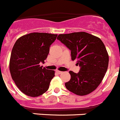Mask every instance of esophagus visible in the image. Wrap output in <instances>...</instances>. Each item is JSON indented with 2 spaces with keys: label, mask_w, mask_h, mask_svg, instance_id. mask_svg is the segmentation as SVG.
Returning a JSON list of instances; mask_svg holds the SVG:
<instances>
[{
  "label": "esophagus",
  "mask_w": 120,
  "mask_h": 120,
  "mask_svg": "<svg viewBox=\"0 0 120 120\" xmlns=\"http://www.w3.org/2000/svg\"><path fill=\"white\" fill-rule=\"evenodd\" d=\"M56 72H58V74H61V73H62V71H59V70H56Z\"/></svg>",
  "instance_id": "1"
}]
</instances>
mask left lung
Returning <instances> with one entry per match:
<instances>
[{"mask_svg": "<svg viewBox=\"0 0 120 120\" xmlns=\"http://www.w3.org/2000/svg\"><path fill=\"white\" fill-rule=\"evenodd\" d=\"M57 39L71 50V59L80 66L76 74L69 71L70 81L66 88L79 96L92 93L99 86L107 71L109 55L102 41L87 33H72L58 35Z\"/></svg>", "mask_w": 120, "mask_h": 120, "instance_id": "obj_1", "label": "left lung"}]
</instances>
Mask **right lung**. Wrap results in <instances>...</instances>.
Returning a JSON list of instances; mask_svg holds the SVG:
<instances>
[{"label": "right lung", "instance_id": "obj_1", "mask_svg": "<svg viewBox=\"0 0 120 120\" xmlns=\"http://www.w3.org/2000/svg\"><path fill=\"white\" fill-rule=\"evenodd\" d=\"M58 35L31 33L19 37L12 50L9 70L18 88L30 97H37L46 92L55 71L40 67L49 52L50 46Z\"/></svg>", "mask_w": 120, "mask_h": 120}]
</instances>
